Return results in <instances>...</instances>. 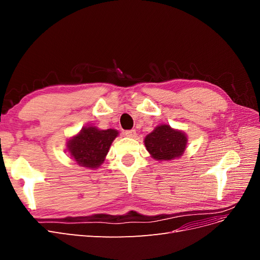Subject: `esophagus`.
<instances>
[{
  "mask_svg": "<svg viewBox=\"0 0 260 260\" xmlns=\"http://www.w3.org/2000/svg\"><path fill=\"white\" fill-rule=\"evenodd\" d=\"M123 135L125 137H128V138H136L137 132H136V130H127V131L123 132Z\"/></svg>",
  "mask_w": 260,
  "mask_h": 260,
  "instance_id": "obj_1",
  "label": "esophagus"
}]
</instances>
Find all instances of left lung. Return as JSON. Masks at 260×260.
<instances>
[{"label": "left lung", "instance_id": "8db88e82", "mask_svg": "<svg viewBox=\"0 0 260 260\" xmlns=\"http://www.w3.org/2000/svg\"><path fill=\"white\" fill-rule=\"evenodd\" d=\"M144 145L155 160H174L183 155L187 145V137L182 130L161 123L145 137Z\"/></svg>", "mask_w": 260, "mask_h": 260}]
</instances>
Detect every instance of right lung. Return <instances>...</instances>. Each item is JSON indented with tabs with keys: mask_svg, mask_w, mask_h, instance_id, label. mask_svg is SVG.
<instances>
[{
	"mask_svg": "<svg viewBox=\"0 0 260 260\" xmlns=\"http://www.w3.org/2000/svg\"><path fill=\"white\" fill-rule=\"evenodd\" d=\"M118 135L119 132L116 129L101 130L86 125L67 141V152L79 166L96 169L104 162L109 147Z\"/></svg>",
	"mask_w": 260,
	"mask_h": 260,
	"instance_id": "1",
	"label": "right lung"
}]
</instances>
